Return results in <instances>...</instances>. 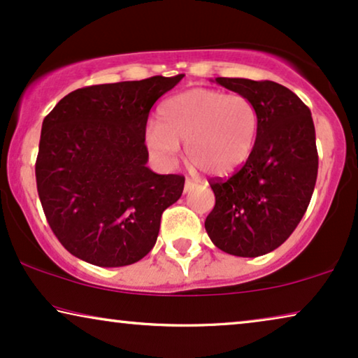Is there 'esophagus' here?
I'll use <instances>...</instances> for the list:
<instances>
[{"instance_id": "1", "label": "esophagus", "mask_w": 358, "mask_h": 358, "mask_svg": "<svg viewBox=\"0 0 358 358\" xmlns=\"http://www.w3.org/2000/svg\"><path fill=\"white\" fill-rule=\"evenodd\" d=\"M194 187H195V180L187 179L184 184V192H189V190H192Z\"/></svg>"}]
</instances>
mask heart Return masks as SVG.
<instances>
[{
  "label": "heart",
  "mask_w": 358,
  "mask_h": 358,
  "mask_svg": "<svg viewBox=\"0 0 358 358\" xmlns=\"http://www.w3.org/2000/svg\"><path fill=\"white\" fill-rule=\"evenodd\" d=\"M257 129V110L248 97L194 87L163 102L158 124L146 129L145 140L159 164L173 166L179 143H185L190 166L223 176L248 159Z\"/></svg>",
  "instance_id": "b5f03b06"
}]
</instances>
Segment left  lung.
Masks as SVG:
<instances>
[{
	"mask_svg": "<svg viewBox=\"0 0 358 358\" xmlns=\"http://www.w3.org/2000/svg\"><path fill=\"white\" fill-rule=\"evenodd\" d=\"M215 83L252 102L259 129L243 168L227 180L210 182L215 207L205 229L223 252L259 257L287 241L310 205L317 178L315 124L300 97L278 83Z\"/></svg>",
	"mask_w": 358,
	"mask_h": 358,
	"instance_id": "left-lung-1",
	"label": "left lung"
}]
</instances>
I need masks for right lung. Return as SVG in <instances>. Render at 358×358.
<instances>
[{
    "label": "right lung",
    "instance_id": "obj_1",
    "mask_svg": "<svg viewBox=\"0 0 358 358\" xmlns=\"http://www.w3.org/2000/svg\"><path fill=\"white\" fill-rule=\"evenodd\" d=\"M184 75L81 87L42 122L36 179L47 222L73 256L124 267L156 244L184 178L156 174L145 145L150 109Z\"/></svg>",
    "mask_w": 358,
    "mask_h": 358
}]
</instances>
